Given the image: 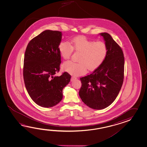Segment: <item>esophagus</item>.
I'll use <instances>...</instances> for the list:
<instances>
[{
  "label": "esophagus",
  "mask_w": 147,
  "mask_h": 147,
  "mask_svg": "<svg viewBox=\"0 0 147 147\" xmlns=\"http://www.w3.org/2000/svg\"><path fill=\"white\" fill-rule=\"evenodd\" d=\"M77 78L76 77H75V76H72L71 78V81H72L73 80H74L75 79H76Z\"/></svg>",
  "instance_id": "obj_1"
}]
</instances>
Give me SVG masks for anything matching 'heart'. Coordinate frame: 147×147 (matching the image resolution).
Returning a JSON list of instances; mask_svg holds the SVG:
<instances>
[{
  "label": "heart",
  "instance_id": "b5f03b06",
  "mask_svg": "<svg viewBox=\"0 0 147 147\" xmlns=\"http://www.w3.org/2000/svg\"><path fill=\"white\" fill-rule=\"evenodd\" d=\"M58 50L64 59H68L72 51L80 52L78 63L67 61L62 65L64 71L72 75H82L89 70L97 69L106 59L108 49L103 41L91 40L84 36H79L72 39L70 42H61Z\"/></svg>",
  "mask_w": 147,
  "mask_h": 147
}]
</instances>
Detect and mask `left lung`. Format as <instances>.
Masks as SVG:
<instances>
[{
  "mask_svg": "<svg viewBox=\"0 0 147 147\" xmlns=\"http://www.w3.org/2000/svg\"><path fill=\"white\" fill-rule=\"evenodd\" d=\"M108 49L106 59L92 74L80 78L79 94L87 106L102 109L116 99L124 79L125 58L121 48L109 34L101 33Z\"/></svg>",
  "mask_w": 147,
  "mask_h": 147,
  "instance_id": "1",
  "label": "left lung"
}]
</instances>
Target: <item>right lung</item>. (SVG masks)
Returning <instances> with one entry per match:
<instances>
[{
	"label": "right lung",
	"mask_w": 147,
	"mask_h": 147,
	"mask_svg": "<svg viewBox=\"0 0 147 147\" xmlns=\"http://www.w3.org/2000/svg\"><path fill=\"white\" fill-rule=\"evenodd\" d=\"M61 32L47 30L29 41L24 57L23 76L26 88L32 100L45 108L56 106L62 100L63 89L71 76L64 72L59 77L61 63L58 46Z\"/></svg>",
	"instance_id": "1"
}]
</instances>
